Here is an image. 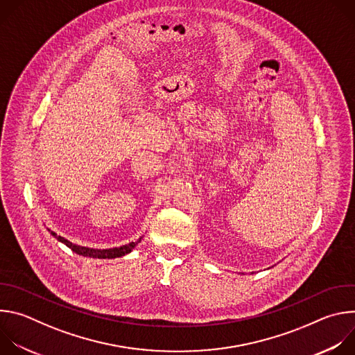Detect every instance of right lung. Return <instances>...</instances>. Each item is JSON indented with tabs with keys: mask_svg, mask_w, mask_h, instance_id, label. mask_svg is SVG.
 <instances>
[{
	"mask_svg": "<svg viewBox=\"0 0 355 355\" xmlns=\"http://www.w3.org/2000/svg\"><path fill=\"white\" fill-rule=\"evenodd\" d=\"M49 232H50V234L55 236L59 241H62L69 248H71L74 252H77V254L84 256V257H91V259H115V257H122V256L128 254V252H130L137 245V243L140 241V239H139L137 241H132V243H129L126 245H122V247L108 248V250H95V248H88V247H81V245L73 244L67 239H64L62 236H58L55 232H52V230H49Z\"/></svg>",
	"mask_w": 355,
	"mask_h": 355,
	"instance_id": "right-lung-1",
	"label": "right lung"
}]
</instances>
